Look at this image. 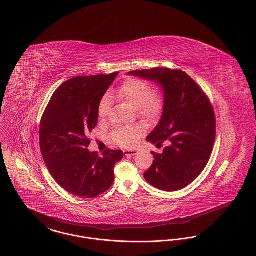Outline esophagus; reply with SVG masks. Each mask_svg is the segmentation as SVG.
<instances>
[{
  "mask_svg": "<svg viewBox=\"0 0 256 256\" xmlns=\"http://www.w3.org/2000/svg\"><path fill=\"white\" fill-rule=\"evenodd\" d=\"M124 155L125 156H134L138 153V150H124Z\"/></svg>",
  "mask_w": 256,
  "mask_h": 256,
  "instance_id": "1",
  "label": "esophagus"
}]
</instances>
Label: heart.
Wrapping results in <instances>:
<instances>
[{"label":"heart","mask_w":256,"mask_h":256,"mask_svg":"<svg viewBox=\"0 0 256 256\" xmlns=\"http://www.w3.org/2000/svg\"><path fill=\"white\" fill-rule=\"evenodd\" d=\"M116 95L138 110V114L146 120H152L161 114L162 98L158 94H151L150 86L146 82L136 79L125 82L116 92ZM110 108V99L106 95L99 105V116L107 118ZM142 133V130L140 126H125L116 129L112 134V140L122 148H133Z\"/></svg>","instance_id":"heart-1"}]
</instances>
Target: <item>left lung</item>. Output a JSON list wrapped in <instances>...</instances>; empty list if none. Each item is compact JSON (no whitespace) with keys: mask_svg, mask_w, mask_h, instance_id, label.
Segmentation results:
<instances>
[{"mask_svg":"<svg viewBox=\"0 0 256 256\" xmlns=\"http://www.w3.org/2000/svg\"><path fill=\"white\" fill-rule=\"evenodd\" d=\"M128 75L153 82L164 94L161 120L146 140L168 142L144 179L155 188L174 192L185 188L200 174L210 159L216 136L213 108L198 84L187 73L168 68L128 72Z\"/></svg>","mask_w":256,"mask_h":256,"instance_id":"left-lung-1","label":"left lung"}]
</instances>
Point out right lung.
Here are the masks:
<instances>
[{
  "instance_id": "add662e5",
  "label": "right lung",
  "mask_w": 256,
  "mask_h": 256,
  "mask_svg": "<svg viewBox=\"0 0 256 256\" xmlns=\"http://www.w3.org/2000/svg\"><path fill=\"white\" fill-rule=\"evenodd\" d=\"M118 72L75 77L54 92L40 122V144L48 170L68 192L92 198L110 188L114 168L122 150L107 149L99 157L88 148V134L95 128L98 110Z\"/></svg>"
}]
</instances>
